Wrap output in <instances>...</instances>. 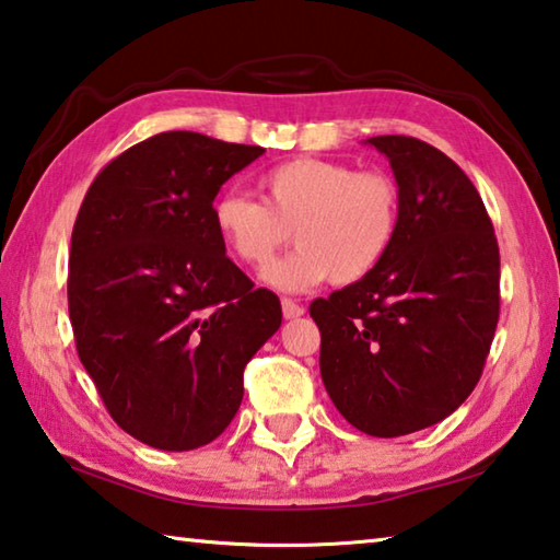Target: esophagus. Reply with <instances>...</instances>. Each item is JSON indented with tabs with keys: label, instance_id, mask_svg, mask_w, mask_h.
I'll use <instances>...</instances> for the list:
<instances>
[{
	"label": "esophagus",
	"instance_id": "obj_1",
	"mask_svg": "<svg viewBox=\"0 0 560 560\" xmlns=\"http://www.w3.org/2000/svg\"><path fill=\"white\" fill-rule=\"evenodd\" d=\"M281 311H283V318H287V320L301 318L303 314H306V308L299 306V303L291 301V299H281Z\"/></svg>",
	"mask_w": 560,
	"mask_h": 560
}]
</instances>
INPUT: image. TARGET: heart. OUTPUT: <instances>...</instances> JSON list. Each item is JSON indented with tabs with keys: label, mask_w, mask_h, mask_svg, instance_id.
<instances>
[{
	"label": "heart",
	"mask_w": 560,
	"mask_h": 560,
	"mask_svg": "<svg viewBox=\"0 0 560 560\" xmlns=\"http://www.w3.org/2000/svg\"><path fill=\"white\" fill-rule=\"evenodd\" d=\"M259 192L261 200L222 192L212 202V224L224 249L252 269L267 267L293 230L299 249L264 271V281L281 291L371 277L400 232V187L375 170L296 158L267 170Z\"/></svg>",
	"instance_id": "1"
}]
</instances>
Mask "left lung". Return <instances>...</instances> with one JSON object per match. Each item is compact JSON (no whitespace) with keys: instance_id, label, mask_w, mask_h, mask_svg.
I'll return each mask as SVG.
<instances>
[{"instance_id":"obj_1","label":"left lung","mask_w":560,"mask_h":560,"mask_svg":"<svg viewBox=\"0 0 560 560\" xmlns=\"http://www.w3.org/2000/svg\"><path fill=\"white\" fill-rule=\"evenodd\" d=\"M368 145L390 160L400 232L371 277L311 303L320 377L371 438L432 428L479 383L499 320V244L477 187L442 150L407 136Z\"/></svg>"}]
</instances>
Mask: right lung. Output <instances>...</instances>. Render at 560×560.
<instances>
[{"label":"right lung","instance_id":"obj_1","mask_svg":"<svg viewBox=\"0 0 560 560\" xmlns=\"http://www.w3.org/2000/svg\"><path fill=\"white\" fill-rule=\"evenodd\" d=\"M264 153L170 130L89 187L71 234L75 350L113 420L155 450L210 444L234 420L244 365L277 334V293L226 257L212 202Z\"/></svg>","mask_w":560,"mask_h":560}]
</instances>
